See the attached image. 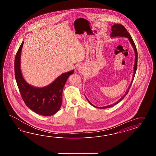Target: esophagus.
I'll return each instance as SVG.
<instances>
[{
    "label": "esophagus",
    "instance_id": "34e87169",
    "mask_svg": "<svg viewBox=\"0 0 156 156\" xmlns=\"http://www.w3.org/2000/svg\"><path fill=\"white\" fill-rule=\"evenodd\" d=\"M83 67H82L81 65H80V66H78V70L80 72H83Z\"/></svg>",
    "mask_w": 156,
    "mask_h": 156
}]
</instances>
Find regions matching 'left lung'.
Wrapping results in <instances>:
<instances>
[{
  "label": "left lung",
  "instance_id": "obj_1",
  "mask_svg": "<svg viewBox=\"0 0 156 156\" xmlns=\"http://www.w3.org/2000/svg\"><path fill=\"white\" fill-rule=\"evenodd\" d=\"M112 33H111V37H126V38H128L129 39V42L131 43L132 46L133 47V49L135 51V64H134V68H133V78L132 80V82L129 85V87L128 88L127 91L126 92L125 94L123 96V97H122L121 99H119L118 101H117L115 103H114L112 105H108V106H104V107H101V108H99V107H97V106H95L90 103V101L88 100L87 98H86V99L88 100V101L89 102V103L92 105L93 106H94L95 108H101V109H105V108H110L112 106H114L115 105L117 104L118 103H119L121 101L122 99H123L125 97L126 95L128 94V92L129 91V88L131 87V86L132 84V83L133 82V79H134V77L135 76V73L136 72L137 70V52L136 47L135 46V44L133 42V39L131 37V36L130 35L129 32L127 31V30L126 29L125 27H123L121 24H114V25H113L112 27Z\"/></svg>",
  "mask_w": 156,
  "mask_h": 156
}]
</instances>
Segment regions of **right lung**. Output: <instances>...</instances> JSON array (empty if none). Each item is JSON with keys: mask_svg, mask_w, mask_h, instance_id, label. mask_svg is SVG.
<instances>
[{"mask_svg": "<svg viewBox=\"0 0 156 156\" xmlns=\"http://www.w3.org/2000/svg\"><path fill=\"white\" fill-rule=\"evenodd\" d=\"M23 41L16 55L15 75L21 96L25 104L31 110L44 116L57 113L62 101V90L69 76L74 73L72 70L62 74L50 85L43 88L31 86L23 79L20 69V57Z\"/></svg>", "mask_w": 156, "mask_h": 156, "instance_id": "right-lung-1", "label": "right lung"}]
</instances>
